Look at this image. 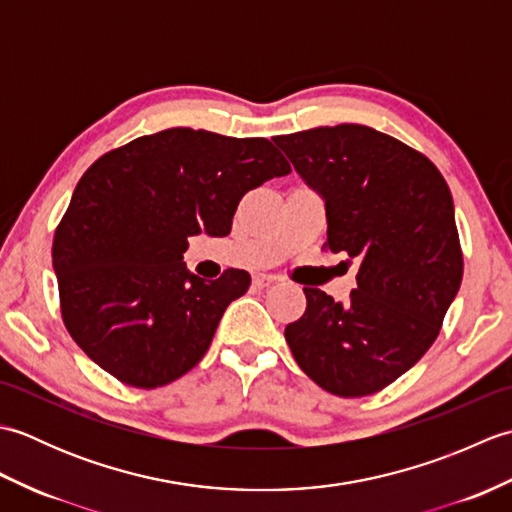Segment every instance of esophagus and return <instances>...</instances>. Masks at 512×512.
<instances>
[{
    "label": "esophagus",
    "instance_id": "1",
    "mask_svg": "<svg viewBox=\"0 0 512 512\" xmlns=\"http://www.w3.org/2000/svg\"><path fill=\"white\" fill-rule=\"evenodd\" d=\"M275 281H277V277H273V275H257V277L253 279V286H255V288H259V290H262V288L273 286Z\"/></svg>",
    "mask_w": 512,
    "mask_h": 512
}]
</instances>
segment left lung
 Instances as JSON below:
<instances>
[{
  "label": "left lung",
  "instance_id": "left-lung-1",
  "mask_svg": "<svg viewBox=\"0 0 512 512\" xmlns=\"http://www.w3.org/2000/svg\"><path fill=\"white\" fill-rule=\"evenodd\" d=\"M325 202L332 253L358 262L345 303L303 288L286 328L299 367L334 396L376 394L416 365L440 334L464 262L451 191L420 151L365 125L277 136Z\"/></svg>",
  "mask_w": 512,
  "mask_h": 512
}]
</instances>
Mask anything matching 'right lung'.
<instances>
[{
	"label": "right lung",
	"instance_id": "1",
	"mask_svg": "<svg viewBox=\"0 0 512 512\" xmlns=\"http://www.w3.org/2000/svg\"><path fill=\"white\" fill-rule=\"evenodd\" d=\"M286 173L288 160L266 138L189 127L140 136L96 160L52 242L61 317L76 345L140 389L198 365L250 275L189 273V237H226L244 193Z\"/></svg>",
	"mask_w": 512,
	"mask_h": 512
}]
</instances>
